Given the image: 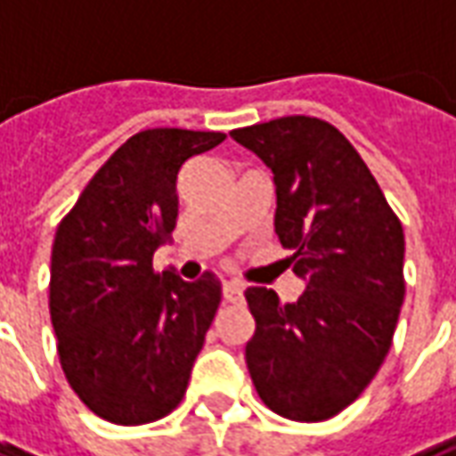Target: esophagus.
I'll list each match as a JSON object with an SVG mask.
<instances>
[{
  "instance_id": "obj_1",
  "label": "esophagus",
  "mask_w": 456,
  "mask_h": 456,
  "mask_svg": "<svg viewBox=\"0 0 456 456\" xmlns=\"http://www.w3.org/2000/svg\"><path fill=\"white\" fill-rule=\"evenodd\" d=\"M243 282L238 281H228L223 285V297L228 300V303H243Z\"/></svg>"
}]
</instances>
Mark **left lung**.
<instances>
[{
    "label": "left lung",
    "instance_id": "8db88e82",
    "mask_svg": "<svg viewBox=\"0 0 456 456\" xmlns=\"http://www.w3.org/2000/svg\"><path fill=\"white\" fill-rule=\"evenodd\" d=\"M231 136L273 171L275 233L305 290L282 305L248 288V372L260 400L295 422L353 404L390 353L404 300V233L375 175L338 128L282 116Z\"/></svg>",
    "mask_w": 456,
    "mask_h": 456
}]
</instances>
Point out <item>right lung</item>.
Listing matches in <instances>:
<instances>
[{
  "label": "right lung",
  "mask_w": 456,
  "mask_h": 456,
  "mask_svg": "<svg viewBox=\"0 0 456 456\" xmlns=\"http://www.w3.org/2000/svg\"><path fill=\"white\" fill-rule=\"evenodd\" d=\"M225 134L149 128L103 163L59 223L49 313L66 379L114 425H146L183 400L191 367L221 305V281L153 270L178 216L181 166Z\"/></svg>",
  "instance_id": "add662e5"
}]
</instances>
